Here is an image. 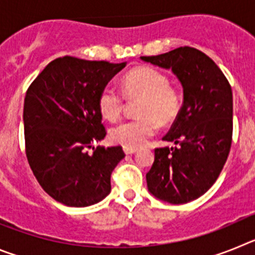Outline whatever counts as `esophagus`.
I'll return each mask as SVG.
<instances>
[{"instance_id":"esophagus-1","label":"esophagus","mask_w":255,"mask_h":255,"mask_svg":"<svg viewBox=\"0 0 255 255\" xmlns=\"http://www.w3.org/2000/svg\"><path fill=\"white\" fill-rule=\"evenodd\" d=\"M124 152H125V154H132V153L136 152V149H135V148L124 147Z\"/></svg>"}]
</instances>
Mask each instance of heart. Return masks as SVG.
<instances>
[{"label": "heart", "instance_id": "obj_1", "mask_svg": "<svg viewBox=\"0 0 255 255\" xmlns=\"http://www.w3.org/2000/svg\"><path fill=\"white\" fill-rule=\"evenodd\" d=\"M126 98H140L139 117L126 120L111 130V139L123 147L139 148L155 134L159 123L168 124L180 111V96L168 85L167 76L159 70L141 66L126 74L123 80ZM124 96L112 85H106L98 97V108L107 120H116L124 107Z\"/></svg>", "mask_w": 255, "mask_h": 255}]
</instances>
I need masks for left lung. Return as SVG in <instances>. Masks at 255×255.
Instances as JSON below:
<instances>
[{"label": "left lung", "mask_w": 255, "mask_h": 255, "mask_svg": "<svg viewBox=\"0 0 255 255\" xmlns=\"http://www.w3.org/2000/svg\"><path fill=\"white\" fill-rule=\"evenodd\" d=\"M140 58L171 70L184 92L181 110L163 136L175 147L154 149L148 190L167 203H188L215 184L226 163L233 139V91L215 61L193 47Z\"/></svg>", "instance_id": "8db88e82"}]
</instances>
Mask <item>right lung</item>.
Masks as SVG:
<instances>
[{
  "instance_id": "obj_1",
  "label": "right lung",
  "mask_w": 255,
  "mask_h": 255,
  "mask_svg": "<svg viewBox=\"0 0 255 255\" xmlns=\"http://www.w3.org/2000/svg\"><path fill=\"white\" fill-rule=\"evenodd\" d=\"M126 62L60 57L49 62L26 91L24 134L29 166L49 197L69 207H88L111 191V173L123 148H88L106 129L98 97Z\"/></svg>"
}]
</instances>
